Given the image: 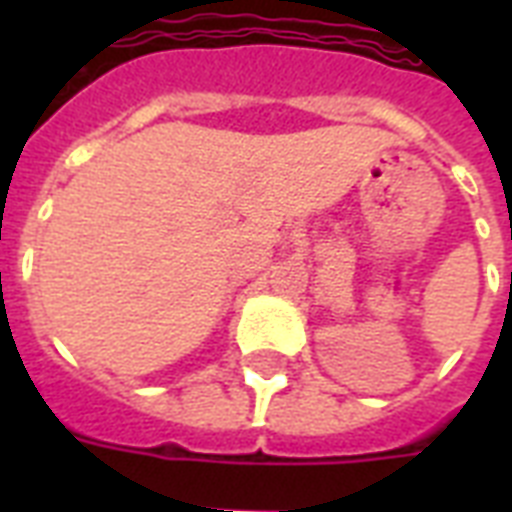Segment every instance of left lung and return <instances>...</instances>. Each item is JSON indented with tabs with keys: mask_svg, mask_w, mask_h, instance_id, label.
<instances>
[{
	"mask_svg": "<svg viewBox=\"0 0 512 512\" xmlns=\"http://www.w3.org/2000/svg\"><path fill=\"white\" fill-rule=\"evenodd\" d=\"M510 281H512V271H510Z\"/></svg>",
	"mask_w": 512,
	"mask_h": 512,
	"instance_id": "1",
	"label": "left lung"
}]
</instances>
